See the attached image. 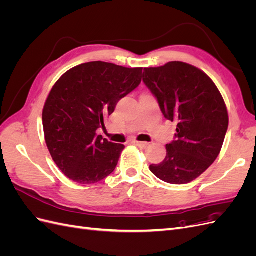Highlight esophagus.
<instances>
[{
	"instance_id": "obj_1",
	"label": "esophagus",
	"mask_w": 256,
	"mask_h": 256,
	"mask_svg": "<svg viewBox=\"0 0 256 256\" xmlns=\"http://www.w3.org/2000/svg\"><path fill=\"white\" fill-rule=\"evenodd\" d=\"M134 145H136V146H138V147H140V148H146V147L148 146V143H147V142H138V141H134Z\"/></svg>"
}]
</instances>
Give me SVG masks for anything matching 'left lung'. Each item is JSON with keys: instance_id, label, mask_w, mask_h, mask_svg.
Instances as JSON below:
<instances>
[{"instance_id": "left-lung-1", "label": "left lung", "mask_w": 256, "mask_h": 256, "mask_svg": "<svg viewBox=\"0 0 256 256\" xmlns=\"http://www.w3.org/2000/svg\"><path fill=\"white\" fill-rule=\"evenodd\" d=\"M142 78L164 118L177 122L164 160L150 166V172L173 184L194 180L219 156L228 128L219 90L206 74L182 62L144 68Z\"/></svg>"}]
</instances>
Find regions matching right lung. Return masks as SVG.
<instances>
[{"label": "right lung", "instance_id": "add662e5", "mask_svg": "<svg viewBox=\"0 0 256 256\" xmlns=\"http://www.w3.org/2000/svg\"><path fill=\"white\" fill-rule=\"evenodd\" d=\"M143 68L90 62L72 68L56 83L44 104L42 125L52 159L69 180L95 184L118 166L125 146L98 136L104 118L134 90Z\"/></svg>", "mask_w": 256, "mask_h": 256}]
</instances>
